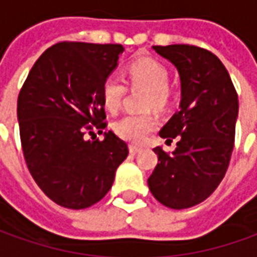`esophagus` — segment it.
I'll return each mask as SVG.
<instances>
[{
  "mask_svg": "<svg viewBox=\"0 0 257 257\" xmlns=\"http://www.w3.org/2000/svg\"><path fill=\"white\" fill-rule=\"evenodd\" d=\"M140 151H141V148H140V147L130 146V154H132V155H136V154H139Z\"/></svg>",
  "mask_w": 257,
  "mask_h": 257,
  "instance_id": "obj_1",
  "label": "esophagus"
}]
</instances>
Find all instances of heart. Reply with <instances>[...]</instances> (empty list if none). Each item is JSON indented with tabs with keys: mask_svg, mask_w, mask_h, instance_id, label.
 I'll use <instances>...</instances> for the list:
<instances>
[{
	"mask_svg": "<svg viewBox=\"0 0 257 257\" xmlns=\"http://www.w3.org/2000/svg\"><path fill=\"white\" fill-rule=\"evenodd\" d=\"M128 77L133 85L148 89L146 107L161 109L168 100L169 72L164 64L154 58H140L128 65ZM124 82L120 75L110 74L102 85V99L107 110L116 111L124 95ZM157 127V118L150 113H133L121 117L114 124L118 137L134 144H141Z\"/></svg>",
	"mask_w": 257,
	"mask_h": 257,
	"instance_id": "1",
	"label": "heart"
}]
</instances>
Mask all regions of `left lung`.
I'll use <instances>...</instances> for the list:
<instances>
[{
    "label": "left lung",
    "instance_id": "8db88e82",
    "mask_svg": "<svg viewBox=\"0 0 257 257\" xmlns=\"http://www.w3.org/2000/svg\"><path fill=\"white\" fill-rule=\"evenodd\" d=\"M172 63L180 77L179 110L159 136L176 150L155 147L158 164L148 178L152 196L161 204L183 210L196 206L218 187L233 150L238 95L220 58L189 44L152 46Z\"/></svg>",
    "mask_w": 257,
    "mask_h": 257
}]
</instances>
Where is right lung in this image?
Here are the masks:
<instances>
[{"instance_id": "add662e5", "label": "right lung", "mask_w": 257, "mask_h": 257, "mask_svg": "<svg viewBox=\"0 0 257 257\" xmlns=\"http://www.w3.org/2000/svg\"><path fill=\"white\" fill-rule=\"evenodd\" d=\"M121 44L63 42L37 58L18 96L25 161L37 186L56 204L81 210L110 190L128 148L106 127L102 85L118 65Z\"/></svg>"}]
</instances>
